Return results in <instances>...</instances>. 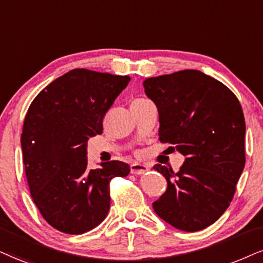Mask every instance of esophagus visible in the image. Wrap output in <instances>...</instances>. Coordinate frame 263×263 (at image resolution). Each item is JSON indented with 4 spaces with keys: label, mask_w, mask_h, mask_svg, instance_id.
Returning a JSON list of instances; mask_svg holds the SVG:
<instances>
[{
    "label": "esophagus",
    "mask_w": 263,
    "mask_h": 263,
    "mask_svg": "<svg viewBox=\"0 0 263 263\" xmlns=\"http://www.w3.org/2000/svg\"><path fill=\"white\" fill-rule=\"evenodd\" d=\"M147 171H148V166H146V164H142V163H138V162L132 163V166H130V172L133 174H144V173H146Z\"/></svg>",
    "instance_id": "34e87169"
}]
</instances>
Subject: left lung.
<instances>
[{"mask_svg":"<svg viewBox=\"0 0 263 263\" xmlns=\"http://www.w3.org/2000/svg\"><path fill=\"white\" fill-rule=\"evenodd\" d=\"M145 93L160 117L158 137L185 156L180 170L161 164L167 190L156 215L184 232L213 224L228 209L245 166V119L224 84L200 70L147 78Z\"/></svg>","mask_w":263,"mask_h":263,"instance_id":"obj_1","label":"left lung"}]
</instances>
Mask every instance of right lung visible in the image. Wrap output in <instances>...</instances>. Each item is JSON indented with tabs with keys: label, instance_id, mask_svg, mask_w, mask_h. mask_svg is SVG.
<instances>
[{
	"label": "right lung",
	"instance_id": "obj_1",
	"mask_svg": "<svg viewBox=\"0 0 263 263\" xmlns=\"http://www.w3.org/2000/svg\"><path fill=\"white\" fill-rule=\"evenodd\" d=\"M130 77L77 68L35 97L22 133L29 189L48 224L83 234L106 218L109 181L126 177L128 163L109 161L87 170V140L101 134L103 117Z\"/></svg>",
	"mask_w": 263,
	"mask_h": 263
}]
</instances>
